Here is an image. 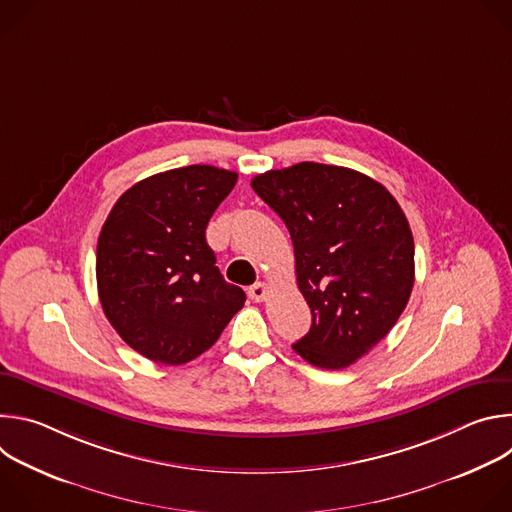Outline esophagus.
<instances>
[{
    "mask_svg": "<svg viewBox=\"0 0 512 512\" xmlns=\"http://www.w3.org/2000/svg\"><path fill=\"white\" fill-rule=\"evenodd\" d=\"M247 294H249V298H251L253 302H263V300L267 298V294H269V285L263 283V281H257V283H253V285L247 289Z\"/></svg>",
    "mask_w": 512,
    "mask_h": 512,
    "instance_id": "1",
    "label": "esophagus"
}]
</instances>
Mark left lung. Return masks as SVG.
Segmentation results:
<instances>
[{
    "label": "left lung",
    "mask_w": 512,
    "mask_h": 512,
    "mask_svg": "<svg viewBox=\"0 0 512 512\" xmlns=\"http://www.w3.org/2000/svg\"><path fill=\"white\" fill-rule=\"evenodd\" d=\"M251 186L294 241L312 312L294 350L320 369L350 367L389 334L411 296L415 247L399 202L369 176L316 162L265 172Z\"/></svg>",
    "instance_id": "left-lung-1"
}]
</instances>
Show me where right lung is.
Here are the masks:
<instances>
[{
	"label": "right lung",
	"instance_id": "right-lung-1",
	"mask_svg": "<svg viewBox=\"0 0 512 512\" xmlns=\"http://www.w3.org/2000/svg\"><path fill=\"white\" fill-rule=\"evenodd\" d=\"M237 184L214 166L168 170L133 184L111 208L97 243V287L117 334L160 364L208 350L243 308L206 243V225Z\"/></svg>",
	"mask_w": 512,
	"mask_h": 512
}]
</instances>
